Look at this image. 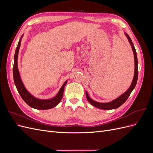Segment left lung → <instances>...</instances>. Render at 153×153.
I'll return each instance as SVG.
<instances>
[{"instance_id": "obj_1", "label": "left lung", "mask_w": 153, "mask_h": 153, "mask_svg": "<svg viewBox=\"0 0 153 153\" xmlns=\"http://www.w3.org/2000/svg\"><path fill=\"white\" fill-rule=\"evenodd\" d=\"M125 36H126V38L128 39L129 43H130V45L131 47L133 52L134 54V60H135V72H134V76L133 78V80L131 84L129 86V87L128 88V89L124 92L123 94H121V96H119L118 98H117L116 99H115L112 101H110V102L108 103H100V102H97V101L92 100L89 94H88L87 92L85 91V95H86V98L87 101L92 105H93L96 108H98L100 109H102V110H112V109H115V108H117L118 107H119L120 106H121L125 101L127 100V99L128 98V97L130 95L131 92H132V91L134 89V88L135 87V85L137 84V79H138V60H137V52L135 48V47L133 44L132 41L131 39V38H129V36H128V34L125 33Z\"/></svg>"}]
</instances>
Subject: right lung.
I'll return each mask as SVG.
<instances>
[{"instance_id": "right-lung-1", "label": "right lung", "mask_w": 153, "mask_h": 153, "mask_svg": "<svg viewBox=\"0 0 153 153\" xmlns=\"http://www.w3.org/2000/svg\"><path fill=\"white\" fill-rule=\"evenodd\" d=\"M23 36H24V34L21 36V38L19 40V42L18 43L17 47L16 48L15 57H14V65L13 69L14 82H15V84L18 93L21 96L23 100L32 108L38 110H48L52 108L61 102L63 96L64 87L66 85L68 80H66V82L64 83L62 86L59 91L57 95L53 97V98L48 100H41L36 98L34 96H32L30 92L26 89L24 85V83L22 82L18 68V55Z\"/></svg>"}]
</instances>
